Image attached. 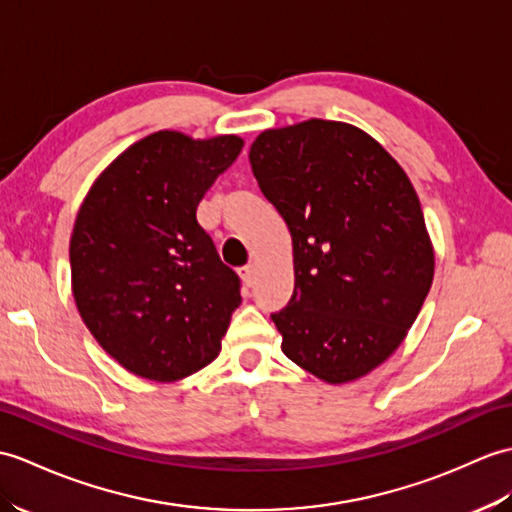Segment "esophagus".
Segmentation results:
<instances>
[{
	"mask_svg": "<svg viewBox=\"0 0 512 512\" xmlns=\"http://www.w3.org/2000/svg\"><path fill=\"white\" fill-rule=\"evenodd\" d=\"M240 277H242L244 288H251V285H253L255 279H257V266H255V264H248V266L240 268Z\"/></svg>",
	"mask_w": 512,
	"mask_h": 512,
	"instance_id": "34e87169",
	"label": "esophagus"
}]
</instances>
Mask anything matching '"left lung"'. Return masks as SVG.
I'll return each mask as SVG.
<instances>
[{"instance_id":"left-lung-1","label":"left lung","mask_w":512,"mask_h":512,"mask_svg":"<svg viewBox=\"0 0 512 512\" xmlns=\"http://www.w3.org/2000/svg\"><path fill=\"white\" fill-rule=\"evenodd\" d=\"M253 174L292 235L294 294L272 314L281 351L327 384L397 351L434 279V248L408 174L347 122L264 130Z\"/></svg>"}]
</instances>
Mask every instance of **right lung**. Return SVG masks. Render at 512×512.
<instances>
[{"instance_id": "1", "label": "right lung", "mask_w": 512, "mask_h": 512, "mask_svg": "<svg viewBox=\"0 0 512 512\" xmlns=\"http://www.w3.org/2000/svg\"><path fill=\"white\" fill-rule=\"evenodd\" d=\"M244 139L159 130L95 178L69 240L71 294L91 336L128 373L176 382L218 358L240 279L196 220Z\"/></svg>"}]
</instances>
